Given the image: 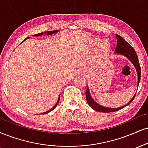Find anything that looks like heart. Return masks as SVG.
Listing matches in <instances>:
<instances>
[{"label": "heart", "instance_id": "heart-1", "mask_svg": "<svg viewBox=\"0 0 148 148\" xmlns=\"http://www.w3.org/2000/svg\"><path fill=\"white\" fill-rule=\"evenodd\" d=\"M96 43H99V41L97 40V41H96ZM110 42L107 41V40H105V41H103L102 43L101 44V49L102 51H106L107 50H108V49L110 48Z\"/></svg>", "mask_w": 148, "mask_h": 148}]
</instances>
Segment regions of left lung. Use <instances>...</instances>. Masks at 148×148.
I'll return each instance as SVG.
<instances>
[{
	"label": "left lung",
	"instance_id": "left-lung-1",
	"mask_svg": "<svg viewBox=\"0 0 148 148\" xmlns=\"http://www.w3.org/2000/svg\"><path fill=\"white\" fill-rule=\"evenodd\" d=\"M116 36L117 38V45L115 49V52L117 53V54H123L126 57H127V58L131 60L132 63L134 64V67H136L137 73H138V85H139L141 69H140L139 61H138V56H137L136 51H135L134 48L132 47L127 41H125L121 36H119L118 34H116ZM135 96H136V94H134V97H133L132 99H131L130 101L127 104H126L125 106L118 108H105V107L100 106V105L97 104V103L92 99V97H90V93H89L88 87L87 88L86 92H85V97H86L87 102H88L89 106L91 107L92 109L96 110V111L101 112H113L118 111V110L122 109V108H125V107L128 106V105L130 104V103L133 101V100H134Z\"/></svg>",
	"mask_w": 148,
	"mask_h": 148
}]
</instances>
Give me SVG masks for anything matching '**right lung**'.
I'll list each match as a JSON object with an SVG mask.
<instances>
[{
    "instance_id": "right-lung-1",
    "label": "right lung",
    "mask_w": 148,
    "mask_h": 148,
    "mask_svg": "<svg viewBox=\"0 0 148 148\" xmlns=\"http://www.w3.org/2000/svg\"><path fill=\"white\" fill-rule=\"evenodd\" d=\"M58 32V31H57V30H56V31H48L47 32V35H50V34H54V33H56V32ZM42 34H43V33L41 32V33H38V34H35V35H34V36H41V35H42ZM27 38H29V37H28V38H27L25 39V40H23V42H24L25 40L26 39H27ZM59 99H60V96H59V97H58V101H57L56 104L55 105V106H54V107H53V108H51V109H50V110H48V111L46 112H44V113H42V114H47V113H48V112H51V110H54V108H56V107L57 105H58V102H59Z\"/></svg>"
}]
</instances>
